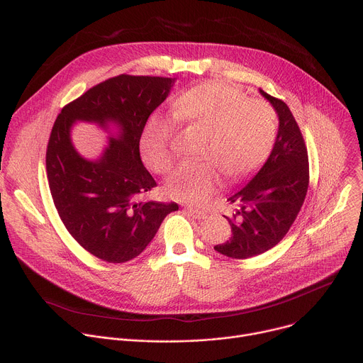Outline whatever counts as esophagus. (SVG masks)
I'll return each instance as SVG.
<instances>
[{
    "label": "esophagus",
    "instance_id": "1",
    "mask_svg": "<svg viewBox=\"0 0 363 363\" xmlns=\"http://www.w3.org/2000/svg\"><path fill=\"white\" fill-rule=\"evenodd\" d=\"M185 211L192 217V218H195V220H205L206 217H208V214H206L205 211H199V210H195V208H185Z\"/></svg>",
    "mask_w": 363,
    "mask_h": 363
}]
</instances>
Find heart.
Wrapping results in <instances>:
<instances>
[{
	"instance_id": "heart-1",
	"label": "heart",
	"mask_w": 363,
	"mask_h": 363,
	"mask_svg": "<svg viewBox=\"0 0 363 363\" xmlns=\"http://www.w3.org/2000/svg\"><path fill=\"white\" fill-rule=\"evenodd\" d=\"M172 113L182 123L198 126L205 139L198 150L201 161L181 164L167 179L168 196L188 203H202L214 192L218 174L237 181L260 167L274 139V115L267 103L245 99L238 89L210 82L182 93L172 103ZM175 123L153 115L145 126L142 150L146 164L167 174L174 164L171 139Z\"/></svg>"
}]
</instances>
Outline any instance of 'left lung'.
I'll list each match as a JSON object with an SVG mask.
<instances>
[{
    "label": "left lung",
    "instance_id": "1",
    "mask_svg": "<svg viewBox=\"0 0 363 363\" xmlns=\"http://www.w3.org/2000/svg\"><path fill=\"white\" fill-rule=\"evenodd\" d=\"M279 116V130L270 157L251 181L228 196L237 203L231 217H225L233 235L214 247L223 255L255 257L279 244L294 223L308 186L307 149L293 113L280 99L260 89Z\"/></svg>",
    "mask_w": 363,
    "mask_h": 363
}]
</instances>
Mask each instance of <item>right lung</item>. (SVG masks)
Listing matches in <instances>:
<instances>
[{
  "instance_id": "right-lung-1",
  "label": "right lung",
  "mask_w": 363,
  "mask_h": 363,
  "mask_svg": "<svg viewBox=\"0 0 363 363\" xmlns=\"http://www.w3.org/2000/svg\"><path fill=\"white\" fill-rule=\"evenodd\" d=\"M175 79L121 74L89 89L57 116L47 145L45 169L51 196L72 237L108 263L138 257L178 211L177 202L140 201L157 186L143 167L139 140L150 113L168 97ZM76 121L110 132L97 160L83 159L71 142Z\"/></svg>"
}]
</instances>
